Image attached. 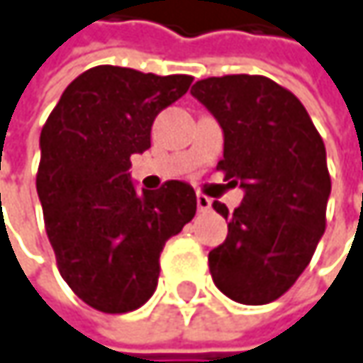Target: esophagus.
<instances>
[{
    "label": "esophagus",
    "mask_w": 363,
    "mask_h": 363,
    "mask_svg": "<svg viewBox=\"0 0 363 363\" xmlns=\"http://www.w3.org/2000/svg\"><path fill=\"white\" fill-rule=\"evenodd\" d=\"M197 208H199V212H208L212 208V199L206 195H197Z\"/></svg>",
    "instance_id": "34e87169"
}]
</instances>
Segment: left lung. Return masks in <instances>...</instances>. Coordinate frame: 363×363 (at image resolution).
<instances>
[{
	"label": "left lung",
	"mask_w": 363,
	"mask_h": 363,
	"mask_svg": "<svg viewBox=\"0 0 363 363\" xmlns=\"http://www.w3.org/2000/svg\"><path fill=\"white\" fill-rule=\"evenodd\" d=\"M191 93L224 130L216 170L245 191L235 212L212 203L228 220L226 241L208 255L214 284L233 301L270 303L301 277L326 230L324 141L303 104L268 77H210Z\"/></svg>",
	"instance_id": "left-lung-1"
}]
</instances>
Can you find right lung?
<instances>
[{"mask_svg": "<svg viewBox=\"0 0 363 363\" xmlns=\"http://www.w3.org/2000/svg\"><path fill=\"white\" fill-rule=\"evenodd\" d=\"M189 74L95 66L66 86L41 130L37 193L62 279L86 306L126 313L153 295L160 253L193 220V186L139 193L130 155L151 147V124L181 99Z\"/></svg>", "mask_w": 363, "mask_h": 363, "instance_id": "1", "label": "right lung"}]
</instances>
